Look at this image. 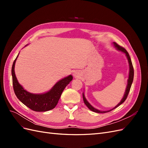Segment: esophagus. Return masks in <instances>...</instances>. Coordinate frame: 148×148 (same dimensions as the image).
<instances>
[{
	"instance_id": "obj_1",
	"label": "esophagus",
	"mask_w": 148,
	"mask_h": 148,
	"mask_svg": "<svg viewBox=\"0 0 148 148\" xmlns=\"http://www.w3.org/2000/svg\"><path fill=\"white\" fill-rule=\"evenodd\" d=\"M73 76H74V77H78V73H77V72H74L73 73Z\"/></svg>"
}]
</instances>
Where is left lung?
<instances>
[{"mask_svg": "<svg viewBox=\"0 0 148 148\" xmlns=\"http://www.w3.org/2000/svg\"><path fill=\"white\" fill-rule=\"evenodd\" d=\"M112 44H113L114 47L116 49H117V50L124 53L125 54V56H126L127 58V60H128V64H129V75H128V81H127V88H126V89H125V93H124L123 97V98L122 99V100H121L120 102L119 103V104L117 106H116L115 107H114L113 109H110L109 110H106V111L99 110H98L97 109H95V107H93L90 104H89V102L86 100V97H85V96H84V92H83V101H84V102L85 105H86L88 107L89 109H90L91 111L95 112H96V113H101V114H102V113L108 112H110L111 110H114V109L117 108V107H119L120 105L122 104V103L124 102V101L126 100V99H127V97L128 95V93H129V91H130V88H131V86H132L133 81L134 70H133V65H132V60H131V59H130V56H129V53H128V52L126 50H125V49L123 47L120 46L116 42H114Z\"/></svg>", "mask_w": 148, "mask_h": 148, "instance_id": "8db88e82", "label": "left lung"}]
</instances>
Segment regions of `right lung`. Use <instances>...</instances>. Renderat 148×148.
<instances>
[{"label":"right lung","mask_w":148,"mask_h":148,"mask_svg":"<svg viewBox=\"0 0 148 148\" xmlns=\"http://www.w3.org/2000/svg\"><path fill=\"white\" fill-rule=\"evenodd\" d=\"M27 45H26V46ZM18 54L13 63L12 75L13 89L15 95L23 104L36 112H46L53 109L57 106L62 92L73 79L71 75L57 82L50 90L41 94H33L27 91L18 82L15 73V65Z\"/></svg>","instance_id":"obj_1"}]
</instances>
